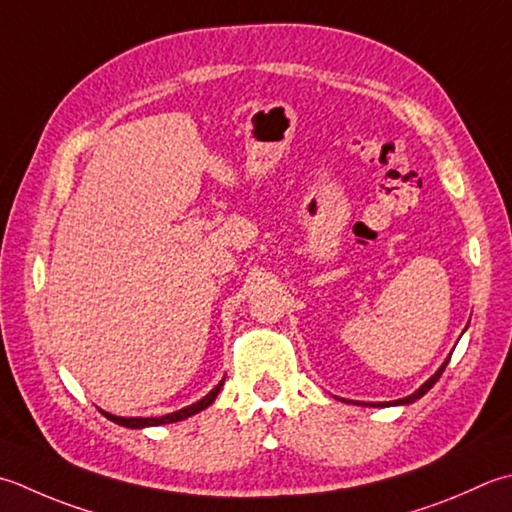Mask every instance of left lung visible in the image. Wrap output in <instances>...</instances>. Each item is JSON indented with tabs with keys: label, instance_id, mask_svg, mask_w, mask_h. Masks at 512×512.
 Masks as SVG:
<instances>
[{
	"label": "left lung",
	"instance_id": "1",
	"mask_svg": "<svg viewBox=\"0 0 512 512\" xmlns=\"http://www.w3.org/2000/svg\"><path fill=\"white\" fill-rule=\"evenodd\" d=\"M450 355H453V353H450ZM450 355L446 357V362L435 370V375L430 377V379H426V382H424L422 386H419L413 395H408V397H404V399H395V402H379V404H370V402H368V404H366V402H353V404H359V406H373V408H379V406H382V408H384V406H406V404H413V402H417V399H419V397H424V395L428 393V390L437 384V379L442 377L444 368H446V366H448V362H450Z\"/></svg>",
	"mask_w": 512,
	"mask_h": 512
}]
</instances>
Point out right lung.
Returning <instances> with one entry per match:
<instances>
[{"label":"right lung","instance_id":"add662e5","mask_svg":"<svg viewBox=\"0 0 512 512\" xmlns=\"http://www.w3.org/2000/svg\"><path fill=\"white\" fill-rule=\"evenodd\" d=\"M224 379H226V377H224ZM224 379H222V382H219L213 390H210V393H208L206 397L199 399V402L190 404V406H186V408H182V410H175V413H168V415H164V417H117V415L106 413V410H102V415H104L106 419H110V422H115V424H119V426H126V428H148V426H162V424L182 422V419H188V417H193V415H197V413H202L204 408H208L210 404L215 402V397L219 395V390H222V386H224Z\"/></svg>","mask_w":512,"mask_h":512}]
</instances>
